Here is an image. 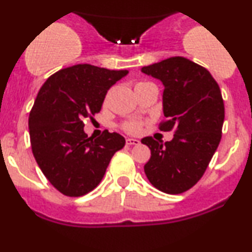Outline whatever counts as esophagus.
<instances>
[{
  "mask_svg": "<svg viewBox=\"0 0 252 252\" xmlns=\"http://www.w3.org/2000/svg\"><path fill=\"white\" fill-rule=\"evenodd\" d=\"M126 144H129V146H138L140 144V141L136 140V138H126Z\"/></svg>",
  "mask_w": 252,
  "mask_h": 252,
  "instance_id": "obj_1",
  "label": "esophagus"
}]
</instances>
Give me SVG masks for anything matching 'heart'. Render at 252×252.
<instances>
[{
    "instance_id": "obj_1",
    "label": "heart",
    "mask_w": 252,
    "mask_h": 252,
    "mask_svg": "<svg viewBox=\"0 0 252 252\" xmlns=\"http://www.w3.org/2000/svg\"><path fill=\"white\" fill-rule=\"evenodd\" d=\"M138 84H142V83H138ZM123 129L126 131L131 132V134H136L141 130V124L138 122H126L123 124Z\"/></svg>"
}]
</instances>
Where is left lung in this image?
Segmentation results:
<instances>
[{
	"mask_svg": "<svg viewBox=\"0 0 252 252\" xmlns=\"http://www.w3.org/2000/svg\"><path fill=\"white\" fill-rule=\"evenodd\" d=\"M162 82L161 131H174L168 142L152 136L141 140L150 149L144 173L150 184L168 194L186 192L201 179L221 138L225 109L220 89L202 66L172 57L142 67Z\"/></svg>",
	"mask_w": 252,
	"mask_h": 252,
	"instance_id": "1",
	"label": "left lung"
}]
</instances>
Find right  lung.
Masks as SVG:
<instances>
[{
  "label": "right lung",
  "instance_id": "1",
  "mask_svg": "<svg viewBox=\"0 0 252 252\" xmlns=\"http://www.w3.org/2000/svg\"><path fill=\"white\" fill-rule=\"evenodd\" d=\"M128 73L79 63L52 74L40 89L28 120L32 152L63 195L82 196L96 189L126 144L122 135L108 130L88 137L83 120L100 111L108 90Z\"/></svg>",
  "mask_w": 252,
  "mask_h": 252
}]
</instances>
